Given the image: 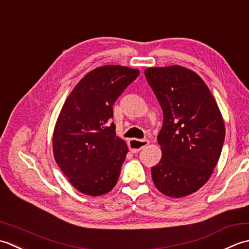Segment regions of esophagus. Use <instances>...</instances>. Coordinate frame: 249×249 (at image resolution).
<instances>
[{"label": "esophagus", "mask_w": 249, "mask_h": 249, "mask_svg": "<svg viewBox=\"0 0 249 249\" xmlns=\"http://www.w3.org/2000/svg\"><path fill=\"white\" fill-rule=\"evenodd\" d=\"M149 144L148 140H136V139H131L128 142L129 148L132 153H138L142 148H144L145 146Z\"/></svg>", "instance_id": "esophagus-1"}]
</instances>
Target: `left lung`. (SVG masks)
<instances>
[{
	"label": "left lung",
	"instance_id": "left-lung-1",
	"mask_svg": "<svg viewBox=\"0 0 249 249\" xmlns=\"http://www.w3.org/2000/svg\"><path fill=\"white\" fill-rule=\"evenodd\" d=\"M147 82L163 111L158 134L162 158L151 167L162 194L181 197L209 180L221 154L225 124L206 84L179 65L145 70Z\"/></svg>",
	"mask_w": 249,
	"mask_h": 249
}]
</instances>
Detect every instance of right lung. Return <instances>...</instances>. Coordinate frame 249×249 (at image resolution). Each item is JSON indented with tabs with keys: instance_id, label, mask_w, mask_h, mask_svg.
<instances>
[{
	"instance_id": "obj_1",
	"label": "right lung",
	"mask_w": 249,
	"mask_h": 249,
	"mask_svg": "<svg viewBox=\"0 0 249 249\" xmlns=\"http://www.w3.org/2000/svg\"><path fill=\"white\" fill-rule=\"evenodd\" d=\"M139 70L104 65L84 76L68 96L54 126V160L71 184L98 196L114 188L128 154L116 136L113 105Z\"/></svg>"
}]
</instances>
